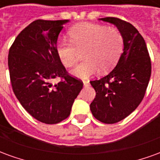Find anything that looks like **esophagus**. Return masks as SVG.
Listing matches in <instances>:
<instances>
[{"instance_id": "esophagus-1", "label": "esophagus", "mask_w": 160, "mask_h": 160, "mask_svg": "<svg viewBox=\"0 0 160 160\" xmlns=\"http://www.w3.org/2000/svg\"><path fill=\"white\" fill-rule=\"evenodd\" d=\"M83 85L84 87H87V86L89 85V81H87V80H83Z\"/></svg>"}]
</instances>
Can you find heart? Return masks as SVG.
<instances>
[{"label": "heart", "instance_id": "heart-1", "mask_svg": "<svg viewBox=\"0 0 160 160\" xmlns=\"http://www.w3.org/2000/svg\"><path fill=\"white\" fill-rule=\"evenodd\" d=\"M71 42H60L56 54L60 62L67 68L73 66L78 59L79 51H83V62L77 65L71 74L77 78L87 79L98 70L108 71L113 68L123 52V38L119 30L103 25L83 23L70 30Z\"/></svg>", "mask_w": 160, "mask_h": 160}]
</instances>
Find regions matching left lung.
I'll return each mask as SVG.
<instances>
[{
    "label": "left lung",
    "mask_w": 160,
    "mask_h": 160,
    "mask_svg": "<svg viewBox=\"0 0 160 160\" xmlns=\"http://www.w3.org/2000/svg\"><path fill=\"white\" fill-rule=\"evenodd\" d=\"M99 20L118 27L123 38V52L111 73L90 81L96 92L90 109L104 123L120 122L141 104L151 76V60L144 38L130 23L106 17Z\"/></svg>",
    "instance_id": "8db88e82"
}]
</instances>
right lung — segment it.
<instances>
[{
    "label": "right lung",
    "instance_id": "add662e5",
    "mask_svg": "<svg viewBox=\"0 0 160 160\" xmlns=\"http://www.w3.org/2000/svg\"><path fill=\"white\" fill-rule=\"evenodd\" d=\"M69 21L38 19L17 36L9 49L8 68L12 91L32 117L46 124L70 115L83 82L69 75L56 54L63 25ZM62 80L53 86L51 80Z\"/></svg>",
    "mask_w": 160,
    "mask_h": 160
}]
</instances>
